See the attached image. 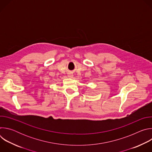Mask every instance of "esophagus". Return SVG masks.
<instances>
[{
	"label": "esophagus",
	"mask_w": 152,
	"mask_h": 152,
	"mask_svg": "<svg viewBox=\"0 0 152 152\" xmlns=\"http://www.w3.org/2000/svg\"><path fill=\"white\" fill-rule=\"evenodd\" d=\"M68 76H69V77H73V75H72V74H71V73H70V74H69Z\"/></svg>",
	"instance_id": "obj_1"
}]
</instances>
